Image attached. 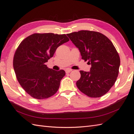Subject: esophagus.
Masks as SVG:
<instances>
[{"mask_svg":"<svg viewBox=\"0 0 134 134\" xmlns=\"http://www.w3.org/2000/svg\"><path fill=\"white\" fill-rule=\"evenodd\" d=\"M65 71H66V73H70V72H71V71H72V70L71 69H66V70H65Z\"/></svg>","mask_w":134,"mask_h":134,"instance_id":"1","label":"esophagus"}]
</instances>
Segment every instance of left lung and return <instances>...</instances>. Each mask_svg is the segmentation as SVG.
<instances>
[{
	"label": "left lung",
	"mask_w": 134,
	"mask_h": 134,
	"mask_svg": "<svg viewBox=\"0 0 134 134\" xmlns=\"http://www.w3.org/2000/svg\"><path fill=\"white\" fill-rule=\"evenodd\" d=\"M67 35L79 49L82 59L91 65L90 72L80 71L77 88L89 97L103 96L114 86L119 74L120 60L115 47L99 32L82 30Z\"/></svg>",
	"instance_id": "1"
}]
</instances>
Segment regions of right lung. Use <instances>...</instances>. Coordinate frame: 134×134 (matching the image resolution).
Returning <instances> with one entry per match:
<instances>
[{
	"mask_svg": "<svg viewBox=\"0 0 134 134\" xmlns=\"http://www.w3.org/2000/svg\"><path fill=\"white\" fill-rule=\"evenodd\" d=\"M68 41L65 34L35 33L19 45L14 57V69L21 87L32 98H48L58 91L66 72L48 68L45 63L59 46Z\"/></svg>",
	"mask_w": 134,
	"mask_h": 134,
	"instance_id": "add662e5",
	"label": "right lung"
}]
</instances>
